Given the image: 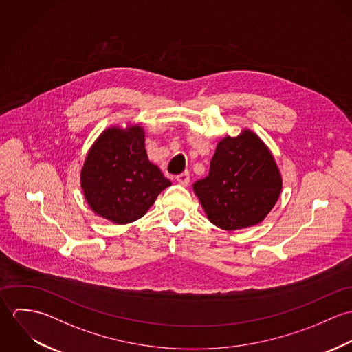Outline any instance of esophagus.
<instances>
[{
  "label": "esophagus",
  "mask_w": 352,
  "mask_h": 352,
  "mask_svg": "<svg viewBox=\"0 0 352 352\" xmlns=\"http://www.w3.org/2000/svg\"><path fill=\"white\" fill-rule=\"evenodd\" d=\"M176 180H177L179 184H182V186L186 187V186H188V183H190V173H188V172L180 173V175L176 176Z\"/></svg>",
  "instance_id": "obj_1"
}]
</instances>
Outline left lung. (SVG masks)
<instances>
[{
  "label": "left lung",
  "mask_w": 352,
  "mask_h": 352,
  "mask_svg": "<svg viewBox=\"0 0 352 352\" xmlns=\"http://www.w3.org/2000/svg\"><path fill=\"white\" fill-rule=\"evenodd\" d=\"M282 177L274 157L250 130L223 138L210 162L208 176L194 184L207 218L225 230L261 222L278 201Z\"/></svg>",
  "instance_id": "8db88e82"
}]
</instances>
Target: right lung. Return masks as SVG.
<instances>
[{
    "mask_svg": "<svg viewBox=\"0 0 352 352\" xmlns=\"http://www.w3.org/2000/svg\"><path fill=\"white\" fill-rule=\"evenodd\" d=\"M169 186L170 182L148 158L141 126L104 131L81 172V187L91 208L119 225L144 217Z\"/></svg>",
    "mask_w": 352,
    "mask_h": 352,
    "instance_id": "obj_1",
    "label": "right lung"
}]
</instances>
